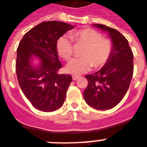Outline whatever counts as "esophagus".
Returning a JSON list of instances; mask_svg holds the SVG:
<instances>
[{
    "instance_id": "34e87169",
    "label": "esophagus",
    "mask_w": 147,
    "mask_h": 147,
    "mask_svg": "<svg viewBox=\"0 0 147 147\" xmlns=\"http://www.w3.org/2000/svg\"><path fill=\"white\" fill-rule=\"evenodd\" d=\"M72 78L74 80H76L79 78V76H76V75H73Z\"/></svg>"
}]
</instances>
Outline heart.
Here are the masks:
<instances>
[{
  "label": "heart",
  "mask_w": 147,
  "mask_h": 147,
  "mask_svg": "<svg viewBox=\"0 0 147 147\" xmlns=\"http://www.w3.org/2000/svg\"><path fill=\"white\" fill-rule=\"evenodd\" d=\"M71 39L76 45L85 46L81 56L67 64L66 71L74 75H81L94 68H101L111 57L113 44L100 32L91 28L82 29L70 33ZM57 52L63 59L69 61L74 54L72 41L67 36H61L56 42Z\"/></svg>",
  "instance_id": "obj_1"
}]
</instances>
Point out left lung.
<instances>
[{"label":"left lung","mask_w":147,"mask_h":147,"mask_svg":"<svg viewBox=\"0 0 147 147\" xmlns=\"http://www.w3.org/2000/svg\"><path fill=\"white\" fill-rule=\"evenodd\" d=\"M94 26L109 34L113 51L102 69L85 76L88 83L83 96L94 109L107 110L116 106L127 92L133 76V53L128 40L117 30L103 24Z\"/></svg>","instance_id":"left-lung-1"}]
</instances>
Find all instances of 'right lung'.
Returning <instances> with one entry per match:
<instances>
[{
  "label": "right lung",
  "instance_id": "right-lung-1",
  "mask_svg": "<svg viewBox=\"0 0 147 147\" xmlns=\"http://www.w3.org/2000/svg\"><path fill=\"white\" fill-rule=\"evenodd\" d=\"M74 27L61 21H43L25 33L18 47V81L25 96L40 111H55L63 105L72 77L59 74L62 66L57 55L56 42ZM32 55L41 59L38 67L31 65Z\"/></svg>",
  "mask_w": 147,
  "mask_h": 147
}]
</instances>
